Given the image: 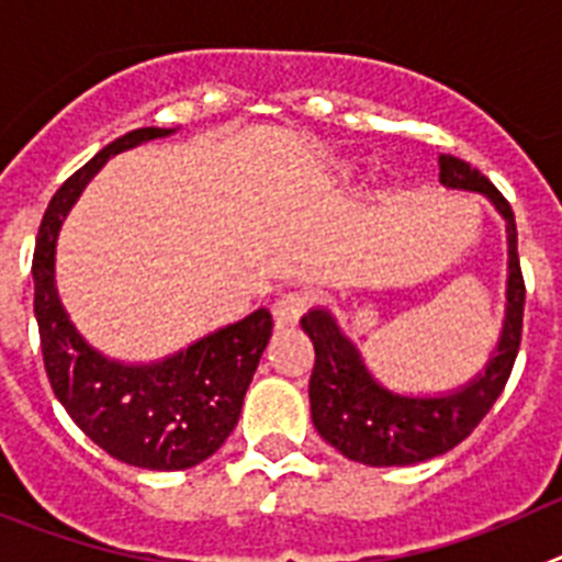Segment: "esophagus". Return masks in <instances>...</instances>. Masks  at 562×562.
Here are the masks:
<instances>
[{"label": "esophagus", "instance_id": "obj_1", "mask_svg": "<svg viewBox=\"0 0 562 562\" xmlns=\"http://www.w3.org/2000/svg\"><path fill=\"white\" fill-rule=\"evenodd\" d=\"M307 311V296L305 293H282L280 300L274 302V318L280 327H291L296 325L302 318V313Z\"/></svg>", "mask_w": 562, "mask_h": 562}]
</instances>
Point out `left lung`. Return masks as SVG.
Returning a JSON list of instances; mask_svg holds the SVG:
<instances>
[{
    "label": "left lung",
    "instance_id": "8db88e82",
    "mask_svg": "<svg viewBox=\"0 0 562 562\" xmlns=\"http://www.w3.org/2000/svg\"><path fill=\"white\" fill-rule=\"evenodd\" d=\"M439 181L451 190L482 193L507 224V316L484 372L437 397L397 394L372 378L358 347L344 336L330 311L316 307L300 322L316 350L307 386L313 426L344 457L372 468L417 464L457 448L498 401L520 347L527 288L520 274L513 206L490 184L487 176L451 154L439 156Z\"/></svg>",
    "mask_w": 562,
    "mask_h": 562
}]
</instances>
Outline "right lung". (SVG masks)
Segmentation results:
<instances>
[{
	"mask_svg": "<svg viewBox=\"0 0 562 562\" xmlns=\"http://www.w3.org/2000/svg\"><path fill=\"white\" fill-rule=\"evenodd\" d=\"M168 134L173 131H128L69 176L44 212L33 255L35 322L55 397L109 457L148 470L195 468L218 451L237 426L274 327L271 313L260 307L165 361L123 363L89 347L69 322L55 288L60 221L111 156Z\"/></svg>",
	"mask_w": 562,
	"mask_h": 562,
	"instance_id": "1",
	"label": "right lung"
}]
</instances>
